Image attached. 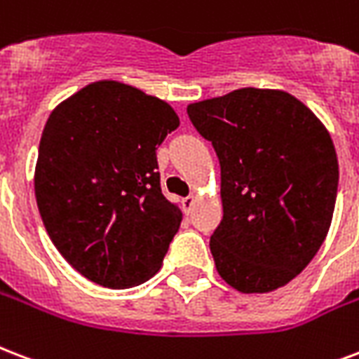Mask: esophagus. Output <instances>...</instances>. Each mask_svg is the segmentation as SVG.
<instances>
[{
	"label": "esophagus",
	"instance_id": "1",
	"mask_svg": "<svg viewBox=\"0 0 359 359\" xmlns=\"http://www.w3.org/2000/svg\"><path fill=\"white\" fill-rule=\"evenodd\" d=\"M194 205H196V196H188V198L182 199V210H184L186 215H190Z\"/></svg>",
	"mask_w": 359,
	"mask_h": 359
}]
</instances>
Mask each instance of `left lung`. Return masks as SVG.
<instances>
[{"mask_svg": "<svg viewBox=\"0 0 359 359\" xmlns=\"http://www.w3.org/2000/svg\"><path fill=\"white\" fill-rule=\"evenodd\" d=\"M222 175V222L210 235L220 277L243 294L288 284L324 243L339 163L327 130L294 95L241 88L188 105Z\"/></svg>", "mask_w": 359, "mask_h": 359, "instance_id": "1", "label": "left lung"}]
</instances>
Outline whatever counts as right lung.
I'll return each instance as SVG.
<instances>
[{
    "instance_id": "obj_1",
    "label": "right lung",
    "mask_w": 359,
    "mask_h": 359,
    "mask_svg": "<svg viewBox=\"0 0 359 359\" xmlns=\"http://www.w3.org/2000/svg\"><path fill=\"white\" fill-rule=\"evenodd\" d=\"M165 101L114 81L92 82L46 120L35 199L73 269L131 288L160 269L182 212L161 194L156 150L179 128Z\"/></svg>"
}]
</instances>
